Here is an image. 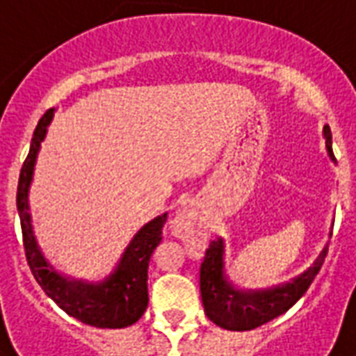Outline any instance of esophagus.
Instances as JSON below:
<instances>
[{
	"label": "esophagus",
	"mask_w": 356,
	"mask_h": 356,
	"mask_svg": "<svg viewBox=\"0 0 356 356\" xmlns=\"http://www.w3.org/2000/svg\"><path fill=\"white\" fill-rule=\"evenodd\" d=\"M194 225H196V219H194L193 213L188 209H181L171 219V232L179 238H186L193 232Z\"/></svg>",
	"instance_id": "34e87169"
}]
</instances>
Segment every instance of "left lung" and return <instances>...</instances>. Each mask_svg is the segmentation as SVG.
I'll return each mask as SVG.
<instances>
[{
  "label": "left lung",
  "instance_id": "1",
  "mask_svg": "<svg viewBox=\"0 0 356 356\" xmlns=\"http://www.w3.org/2000/svg\"><path fill=\"white\" fill-rule=\"evenodd\" d=\"M324 137L330 156L332 152V131L324 125ZM328 248H324L316 257L313 267H309L293 282L276 286L270 290H236L225 273L223 240H213L206 250V257L200 267V291L204 311L217 326L232 332H246L259 328L265 322L284 314L298 301L313 284L322 263L326 259Z\"/></svg>",
  "mask_w": 356,
  "mask_h": 356
}]
</instances>
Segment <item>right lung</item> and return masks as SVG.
Here are the masks:
<instances>
[{"label": "right lung", "mask_w": 356, "mask_h": 356, "mask_svg": "<svg viewBox=\"0 0 356 356\" xmlns=\"http://www.w3.org/2000/svg\"><path fill=\"white\" fill-rule=\"evenodd\" d=\"M49 108L35 125L30 152L20 168L19 188H17V209L22 229V244L26 254L28 267L42 286V290L57 303L65 313L95 328H125L131 326L145 314L148 305V263L152 252L162 240L165 213L152 219L140 229L129 246L125 248L122 259L114 273L102 282L91 284L81 280H68L57 275L49 263L43 259L42 252L30 225L28 213V186L34 173V162L42 145L47 125L53 118Z\"/></svg>", "instance_id": "1"}]
</instances>
